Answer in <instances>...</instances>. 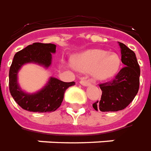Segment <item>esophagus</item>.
Returning a JSON list of instances; mask_svg holds the SVG:
<instances>
[{"instance_id": "34e87169", "label": "esophagus", "mask_w": 151, "mask_h": 151, "mask_svg": "<svg viewBox=\"0 0 151 151\" xmlns=\"http://www.w3.org/2000/svg\"><path fill=\"white\" fill-rule=\"evenodd\" d=\"M80 83H81L82 85H84V86H88V85H90L91 82L89 81H85V80H82V81H80Z\"/></svg>"}]
</instances>
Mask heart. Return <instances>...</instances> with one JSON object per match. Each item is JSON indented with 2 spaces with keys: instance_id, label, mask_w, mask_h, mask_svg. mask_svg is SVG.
Returning a JSON list of instances; mask_svg holds the SVG:
<instances>
[{
  "instance_id": "heart-1",
  "label": "heart",
  "mask_w": 151,
  "mask_h": 151,
  "mask_svg": "<svg viewBox=\"0 0 151 151\" xmlns=\"http://www.w3.org/2000/svg\"><path fill=\"white\" fill-rule=\"evenodd\" d=\"M75 67L83 72H91L97 80L112 77L120 67V58L116 53L99 49L88 50L74 57Z\"/></svg>"
}]
</instances>
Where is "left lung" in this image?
Returning a JSON list of instances; mask_svg holds the SVG:
<instances>
[{
	"mask_svg": "<svg viewBox=\"0 0 151 151\" xmlns=\"http://www.w3.org/2000/svg\"><path fill=\"white\" fill-rule=\"evenodd\" d=\"M121 50V61L125 67L111 81L99 84L101 100L94 102L96 111H118L124 110L134 99L140 84V67L135 53L124 44L119 42Z\"/></svg>",
	"mask_w": 151,
	"mask_h": 151,
	"instance_id": "left-lung-1",
	"label": "left lung"
}]
</instances>
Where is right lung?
Instances as JSON below:
<instances>
[{
	"instance_id": "obj_1",
	"label": "right lung",
	"mask_w": 151,
	"mask_h": 151,
	"mask_svg": "<svg viewBox=\"0 0 151 151\" xmlns=\"http://www.w3.org/2000/svg\"><path fill=\"white\" fill-rule=\"evenodd\" d=\"M56 52L53 44L33 43L15 53L9 68V92L14 101L23 110L32 112H52L63 102L64 93L75 82H63L51 77L46 85L36 93H27L18 84V72L23 64L32 63L49 67L52 62V53Z\"/></svg>"
}]
</instances>
